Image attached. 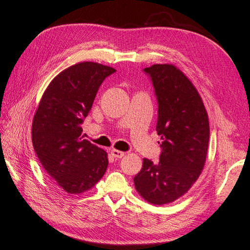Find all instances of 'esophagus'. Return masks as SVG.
<instances>
[{"label": "esophagus", "mask_w": 250, "mask_h": 250, "mask_svg": "<svg viewBox=\"0 0 250 250\" xmlns=\"http://www.w3.org/2000/svg\"><path fill=\"white\" fill-rule=\"evenodd\" d=\"M111 155L113 156V158H116V159H121L122 156H125V152L119 151V150H116V149H112L111 150Z\"/></svg>", "instance_id": "esophagus-1"}]
</instances>
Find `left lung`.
Segmentation results:
<instances>
[{
  "instance_id": "8db88e82",
  "label": "left lung",
  "mask_w": 250,
  "mask_h": 250,
  "mask_svg": "<svg viewBox=\"0 0 250 250\" xmlns=\"http://www.w3.org/2000/svg\"><path fill=\"white\" fill-rule=\"evenodd\" d=\"M143 70L158 99L162 152L158 163L143 159L133 182L146 202L164 205L183 196L201 175L208 149V116L196 88L176 66L155 64Z\"/></svg>"
}]
</instances>
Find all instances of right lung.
<instances>
[{
	"label": "right lung",
	"instance_id": "obj_1",
	"mask_svg": "<svg viewBox=\"0 0 250 250\" xmlns=\"http://www.w3.org/2000/svg\"><path fill=\"white\" fill-rule=\"evenodd\" d=\"M116 71L92 62L68 67L46 88L32 125L34 150L46 173L69 194L89 191L104 176L108 154L82 135L100 84Z\"/></svg>",
	"mask_w": 250,
	"mask_h": 250
}]
</instances>
